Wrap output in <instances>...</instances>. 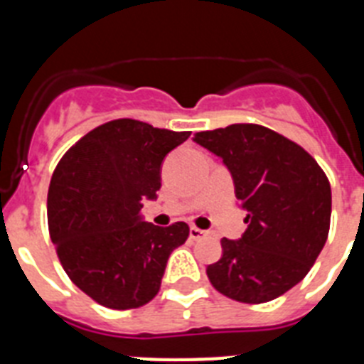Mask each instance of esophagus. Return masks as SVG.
Wrapping results in <instances>:
<instances>
[{
  "instance_id": "esophagus-1",
  "label": "esophagus",
  "mask_w": 364,
  "mask_h": 364,
  "mask_svg": "<svg viewBox=\"0 0 364 364\" xmlns=\"http://www.w3.org/2000/svg\"><path fill=\"white\" fill-rule=\"evenodd\" d=\"M202 237H205V231L204 230H198V228H195V226L189 228V239H191V240H200Z\"/></svg>"
}]
</instances>
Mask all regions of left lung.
<instances>
[{
    "label": "left lung",
    "instance_id": "1",
    "mask_svg": "<svg viewBox=\"0 0 364 364\" xmlns=\"http://www.w3.org/2000/svg\"><path fill=\"white\" fill-rule=\"evenodd\" d=\"M220 156L246 211L239 240L222 239V257L205 268L215 290L260 304L306 277L330 230L332 189L314 156L275 131L233 124L193 138Z\"/></svg>",
    "mask_w": 364,
    "mask_h": 364
}]
</instances>
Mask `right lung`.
I'll return each mask as SVG.
<instances>
[{"label": "right lung", "instance_id": "1", "mask_svg": "<svg viewBox=\"0 0 364 364\" xmlns=\"http://www.w3.org/2000/svg\"><path fill=\"white\" fill-rule=\"evenodd\" d=\"M189 131L120 118L80 138L50 178L49 233L70 281L112 310L159 294L167 259L189 235L186 222L153 226L142 202L162 186V162Z\"/></svg>", "mask_w": 364, "mask_h": 364}]
</instances>
